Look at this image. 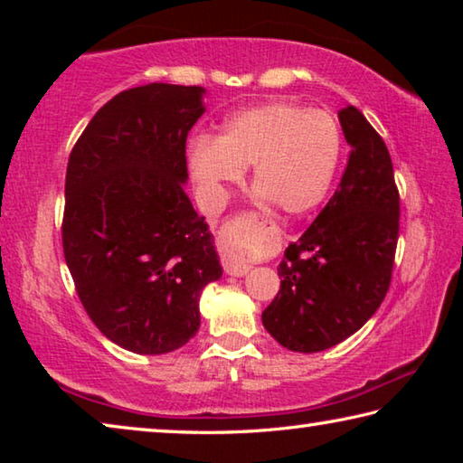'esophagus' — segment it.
I'll return each instance as SVG.
<instances>
[{
    "label": "esophagus",
    "mask_w": 463,
    "mask_h": 463,
    "mask_svg": "<svg viewBox=\"0 0 463 463\" xmlns=\"http://www.w3.org/2000/svg\"><path fill=\"white\" fill-rule=\"evenodd\" d=\"M221 249H222V265H224L226 273H229V276H234V278L247 276V273L250 271V265L245 263V261H239L237 257L231 253L229 245H226V242H222Z\"/></svg>",
    "instance_id": "esophagus-1"
}]
</instances>
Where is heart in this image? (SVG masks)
Instances as JSON below:
<instances>
[{"mask_svg":"<svg viewBox=\"0 0 463 463\" xmlns=\"http://www.w3.org/2000/svg\"><path fill=\"white\" fill-rule=\"evenodd\" d=\"M341 151V128L331 114L271 99L231 114L216 138H194L187 167L210 210L221 208L226 187L241 184L245 169L253 167L257 200L304 216L326 198ZM239 253L249 255L250 247H239Z\"/></svg>","mask_w":463,"mask_h":463,"instance_id":"b5f03b06","label":"heart"}]
</instances>
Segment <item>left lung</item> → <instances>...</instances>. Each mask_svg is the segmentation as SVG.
Segmentation results:
<instances>
[{"instance_id": "1", "label": "left lung", "mask_w": 463, "mask_h": 463, "mask_svg": "<svg viewBox=\"0 0 463 463\" xmlns=\"http://www.w3.org/2000/svg\"><path fill=\"white\" fill-rule=\"evenodd\" d=\"M351 155L315 222L286 249L279 292L263 310L281 347L318 354L357 333L388 292L401 200L382 137L355 106L339 112Z\"/></svg>"}]
</instances>
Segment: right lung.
Instances as JSON below:
<instances>
[{
	"instance_id": "obj_1",
	"label": "right lung",
	"mask_w": 463,
	"mask_h": 463,
	"mask_svg": "<svg viewBox=\"0 0 463 463\" xmlns=\"http://www.w3.org/2000/svg\"><path fill=\"white\" fill-rule=\"evenodd\" d=\"M198 85L148 83L98 109L67 165L62 250L101 333L163 355L200 328V296L222 278L214 237L184 190L185 138L206 112Z\"/></svg>"
}]
</instances>
